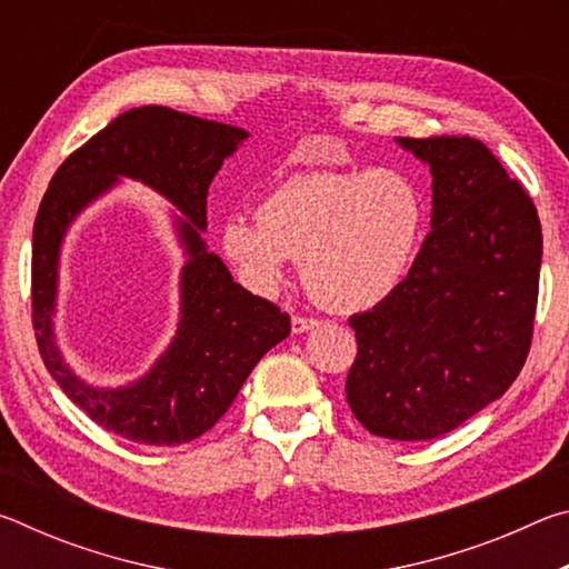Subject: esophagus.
Returning <instances> with one entry per match:
<instances>
[{"mask_svg": "<svg viewBox=\"0 0 569 569\" xmlns=\"http://www.w3.org/2000/svg\"><path fill=\"white\" fill-rule=\"evenodd\" d=\"M291 326H293V333H306V331H311V329H316V326H319V319H308V316H293Z\"/></svg>", "mask_w": 569, "mask_h": 569, "instance_id": "34e87169", "label": "esophagus"}]
</instances>
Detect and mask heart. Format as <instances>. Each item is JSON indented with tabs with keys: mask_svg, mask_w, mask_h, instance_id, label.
Listing matches in <instances>:
<instances>
[{
	"mask_svg": "<svg viewBox=\"0 0 569 569\" xmlns=\"http://www.w3.org/2000/svg\"><path fill=\"white\" fill-rule=\"evenodd\" d=\"M423 230V192L403 170H323L278 182L258 218L228 216L218 243L250 291L273 293L293 258L321 303L363 311L401 286Z\"/></svg>",
	"mask_w": 569,
	"mask_h": 569,
	"instance_id": "heart-1",
	"label": "heart"
}]
</instances>
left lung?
Listing matches in <instances>:
<instances>
[{"label": "left lung", "mask_w": 569, "mask_h": 569, "mask_svg": "<svg viewBox=\"0 0 569 569\" xmlns=\"http://www.w3.org/2000/svg\"><path fill=\"white\" fill-rule=\"evenodd\" d=\"M431 170V233L387 301L349 319L346 401L371 435L437 439L522 371L542 266L527 190L475 138H397Z\"/></svg>", "instance_id": "obj_1"}]
</instances>
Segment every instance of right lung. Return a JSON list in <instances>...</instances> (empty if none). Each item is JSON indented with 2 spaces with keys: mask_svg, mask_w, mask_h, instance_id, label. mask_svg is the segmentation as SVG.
Masks as SVG:
<instances>
[{
  "mask_svg": "<svg viewBox=\"0 0 569 569\" xmlns=\"http://www.w3.org/2000/svg\"><path fill=\"white\" fill-rule=\"evenodd\" d=\"M248 140L233 124L158 108H134L74 150L47 188L32 233V321L42 361L88 417L122 439L176 447L206 435L238 397L263 353L291 333L281 308L233 281L210 253L208 188L223 160ZM138 179L173 203L187 253L177 336L151 371L124 388H94L63 361L53 336L61 240L73 218L117 184Z\"/></svg>",
  "mask_w": 569,
  "mask_h": 569,
  "instance_id": "1",
  "label": "right lung"
}]
</instances>
